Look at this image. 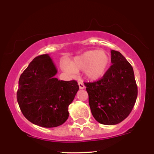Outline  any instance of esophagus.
<instances>
[{
	"instance_id": "1",
	"label": "esophagus",
	"mask_w": 154,
	"mask_h": 154,
	"mask_svg": "<svg viewBox=\"0 0 154 154\" xmlns=\"http://www.w3.org/2000/svg\"><path fill=\"white\" fill-rule=\"evenodd\" d=\"M78 85H79L80 89H84V88H85V86H84V84L82 83V82H79V83H78Z\"/></svg>"
}]
</instances>
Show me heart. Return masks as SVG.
Wrapping results in <instances>:
<instances>
[{"label":"heart","instance_id":"obj_1","mask_svg":"<svg viewBox=\"0 0 154 154\" xmlns=\"http://www.w3.org/2000/svg\"><path fill=\"white\" fill-rule=\"evenodd\" d=\"M110 63L111 58L107 51L94 49L75 56L70 63L63 60L60 63V67L71 77H75L77 71L84 70V74L88 79L97 81L105 76Z\"/></svg>","mask_w":154,"mask_h":154}]
</instances>
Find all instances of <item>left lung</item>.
Returning <instances> with one entry per match:
<instances>
[{
    "mask_svg": "<svg viewBox=\"0 0 154 154\" xmlns=\"http://www.w3.org/2000/svg\"><path fill=\"white\" fill-rule=\"evenodd\" d=\"M112 65L102 79L84 83L91 113L98 122L116 125L128 117L137 97L133 67L119 51H111Z\"/></svg>",
    "mask_w": 154,
    "mask_h": 154,
    "instance_id": "obj_1",
    "label": "left lung"
}]
</instances>
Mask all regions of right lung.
Returning <instances> with one entry per match:
<instances>
[{
  "label": "right lung",
  "instance_id": "obj_1",
  "mask_svg": "<svg viewBox=\"0 0 154 154\" xmlns=\"http://www.w3.org/2000/svg\"><path fill=\"white\" fill-rule=\"evenodd\" d=\"M57 73L49 54L37 56L21 75L17 93L23 116L44 128H54L66 122L68 106L79 90L77 82L54 77Z\"/></svg>",
  "mask_w": 154,
  "mask_h": 154
}]
</instances>
